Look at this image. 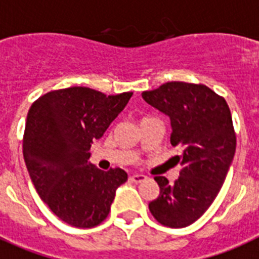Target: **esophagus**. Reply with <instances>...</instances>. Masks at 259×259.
<instances>
[{"instance_id":"34e87169","label":"esophagus","mask_w":259,"mask_h":259,"mask_svg":"<svg viewBox=\"0 0 259 259\" xmlns=\"http://www.w3.org/2000/svg\"><path fill=\"white\" fill-rule=\"evenodd\" d=\"M145 179H146V177L142 175V174H134V175L130 177V180H132L133 183H141V182H143Z\"/></svg>"}]
</instances>
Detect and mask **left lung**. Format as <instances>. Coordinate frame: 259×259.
Listing matches in <instances>:
<instances>
[{"mask_svg":"<svg viewBox=\"0 0 259 259\" xmlns=\"http://www.w3.org/2000/svg\"><path fill=\"white\" fill-rule=\"evenodd\" d=\"M149 105L170 117V142L182 154L174 184L155 177L159 196L150 201L155 220L184 228L201 217L216 199L236 153L232 114L227 101L203 84L170 81L142 93Z\"/></svg>","mask_w":259,"mask_h":259,"instance_id":"8db88e82","label":"left lung"}]
</instances>
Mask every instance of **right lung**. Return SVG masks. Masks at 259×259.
Returning <instances> with one entry per match:
<instances>
[{"label":"right lung","instance_id":"1","mask_svg":"<svg viewBox=\"0 0 259 259\" xmlns=\"http://www.w3.org/2000/svg\"><path fill=\"white\" fill-rule=\"evenodd\" d=\"M85 87L52 91L32 103L23 136V158L40 199L64 223L93 228L109 214L116 191L127 180L122 168L103 171L89 149L129 103Z\"/></svg>","mask_w":259,"mask_h":259}]
</instances>
